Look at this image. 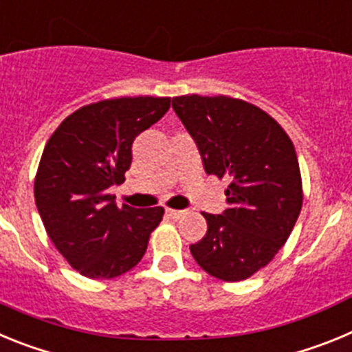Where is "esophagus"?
<instances>
[{
	"label": "esophagus",
	"mask_w": 352,
	"mask_h": 352,
	"mask_svg": "<svg viewBox=\"0 0 352 352\" xmlns=\"http://www.w3.org/2000/svg\"><path fill=\"white\" fill-rule=\"evenodd\" d=\"M166 213H167V217H170V219H182L183 214H185V211L173 210V208H167Z\"/></svg>",
	"instance_id": "obj_1"
}]
</instances>
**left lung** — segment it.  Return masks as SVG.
Masks as SVG:
<instances>
[{
    "label": "left lung",
    "instance_id": "1",
    "mask_svg": "<svg viewBox=\"0 0 352 352\" xmlns=\"http://www.w3.org/2000/svg\"><path fill=\"white\" fill-rule=\"evenodd\" d=\"M173 109L197 142L206 173L229 179V208L203 213L208 232L190 245L192 256L219 280L250 278L284 247L301 211L294 144L266 111L232 96H174Z\"/></svg>",
    "mask_w": 352,
    "mask_h": 352
}]
</instances>
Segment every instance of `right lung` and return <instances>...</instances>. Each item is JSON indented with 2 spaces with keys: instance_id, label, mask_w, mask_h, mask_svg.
<instances>
[{
  "instance_id": "obj_1",
  "label": "right lung",
  "mask_w": 352,
  "mask_h": 352,
  "mask_svg": "<svg viewBox=\"0 0 352 352\" xmlns=\"http://www.w3.org/2000/svg\"><path fill=\"white\" fill-rule=\"evenodd\" d=\"M169 107V96H120L82 105L43 148L36 208L54 247L80 275L114 278L146 254L164 208L116 206L109 186L125 182L133 139Z\"/></svg>"
}]
</instances>
